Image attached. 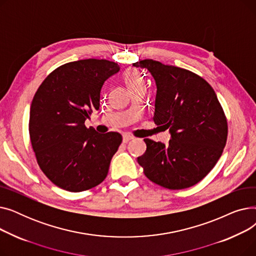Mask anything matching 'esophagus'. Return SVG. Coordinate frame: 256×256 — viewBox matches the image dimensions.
<instances>
[{"label": "esophagus", "mask_w": 256, "mask_h": 256, "mask_svg": "<svg viewBox=\"0 0 256 256\" xmlns=\"http://www.w3.org/2000/svg\"><path fill=\"white\" fill-rule=\"evenodd\" d=\"M132 139H134V137L132 135H130V134H124V143H128Z\"/></svg>", "instance_id": "34e87169"}]
</instances>
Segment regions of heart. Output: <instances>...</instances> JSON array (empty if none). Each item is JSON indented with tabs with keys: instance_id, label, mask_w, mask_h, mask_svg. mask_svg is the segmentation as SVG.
<instances>
[{
	"instance_id": "1",
	"label": "heart",
	"mask_w": 256,
	"mask_h": 256,
	"mask_svg": "<svg viewBox=\"0 0 256 256\" xmlns=\"http://www.w3.org/2000/svg\"><path fill=\"white\" fill-rule=\"evenodd\" d=\"M124 82L128 88L132 91L139 86H144V80L141 74L136 70H128L124 76Z\"/></svg>"
}]
</instances>
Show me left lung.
<instances>
[{
  "label": "left lung",
  "instance_id": "8db88e82",
  "mask_svg": "<svg viewBox=\"0 0 256 256\" xmlns=\"http://www.w3.org/2000/svg\"><path fill=\"white\" fill-rule=\"evenodd\" d=\"M156 84L154 124L171 132L168 145L144 139L139 156L146 178L170 190L190 188L217 164L226 145L227 118L212 87L200 76L178 66L145 59Z\"/></svg>",
  "mask_w": 256,
  "mask_h": 256
}]
</instances>
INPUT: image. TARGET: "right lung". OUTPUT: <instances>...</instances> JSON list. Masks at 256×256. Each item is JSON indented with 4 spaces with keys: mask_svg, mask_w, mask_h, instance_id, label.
Segmentation results:
<instances>
[{
    "mask_svg": "<svg viewBox=\"0 0 256 256\" xmlns=\"http://www.w3.org/2000/svg\"><path fill=\"white\" fill-rule=\"evenodd\" d=\"M119 70L106 59L68 62L52 70L35 93L29 119L32 148L46 176L63 190L86 191L108 176L122 136L98 134L85 120L100 109L104 80Z\"/></svg>",
    "mask_w": 256,
    "mask_h": 256,
    "instance_id": "add662e5",
    "label": "right lung"
}]
</instances>
